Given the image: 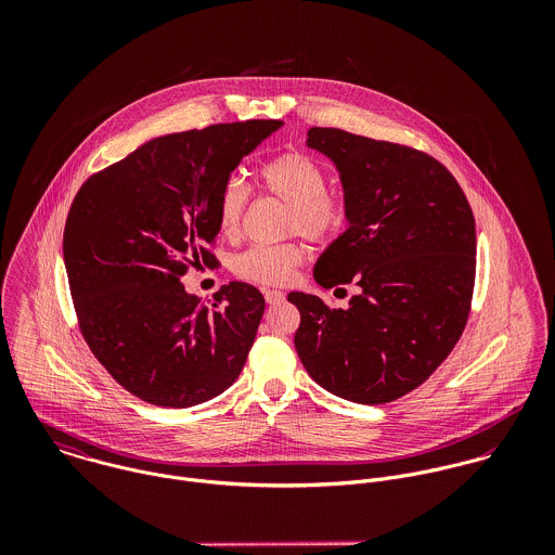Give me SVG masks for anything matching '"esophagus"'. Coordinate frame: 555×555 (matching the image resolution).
<instances>
[{"instance_id": "1", "label": "esophagus", "mask_w": 555, "mask_h": 555, "mask_svg": "<svg viewBox=\"0 0 555 555\" xmlns=\"http://www.w3.org/2000/svg\"><path fill=\"white\" fill-rule=\"evenodd\" d=\"M264 301H267L269 306L282 304V301H284V293H282V291H264Z\"/></svg>"}]
</instances>
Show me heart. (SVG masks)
I'll return each mask as SVG.
<instances>
[{
	"label": "heart",
	"instance_id": "1",
	"mask_svg": "<svg viewBox=\"0 0 555 555\" xmlns=\"http://www.w3.org/2000/svg\"><path fill=\"white\" fill-rule=\"evenodd\" d=\"M260 188L284 205H288L286 229L310 241H324L337 235L346 220V201L326 188V172L322 166L299 152H286L262 164L258 170ZM247 207L245 183L231 177L218 196V231L227 238H235L241 231ZM304 260V247L297 241L278 245H251L241 251L233 269L238 278L258 284H284L293 278Z\"/></svg>",
	"mask_w": 555,
	"mask_h": 555
}]
</instances>
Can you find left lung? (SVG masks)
Segmentation results:
<instances>
[{
    "mask_svg": "<svg viewBox=\"0 0 555 555\" xmlns=\"http://www.w3.org/2000/svg\"><path fill=\"white\" fill-rule=\"evenodd\" d=\"M306 145L331 159L348 229L314 264L322 288L352 284L346 310L291 293L297 354L322 389L378 405L423 385L457 344L473 301L476 231L455 177L416 150L312 128Z\"/></svg>",
    "mask_w": 555,
    "mask_h": 555,
    "instance_id": "left-lung-1",
    "label": "left lung"
}]
</instances>
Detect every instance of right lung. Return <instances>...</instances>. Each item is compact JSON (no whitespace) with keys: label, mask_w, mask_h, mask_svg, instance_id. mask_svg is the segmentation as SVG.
I'll list each match as a JSON object with an SVG mask.
<instances>
[{"label":"right lung","mask_w":555,"mask_h":555,"mask_svg":"<svg viewBox=\"0 0 555 555\" xmlns=\"http://www.w3.org/2000/svg\"><path fill=\"white\" fill-rule=\"evenodd\" d=\"M284 124L251 119L147 141L89 177L70 207L64 262L80 333L132 396L190 408L224 393L254 344L264 297L231 282L190 295V267L218 260V196L241 159Z\"/></svg>","instance_id":"add662e5"}]
</instances>
